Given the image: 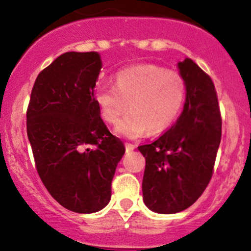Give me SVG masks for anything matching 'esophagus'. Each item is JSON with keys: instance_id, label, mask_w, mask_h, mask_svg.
<instances>
[{"instance_id": "esophagus-1", "label": "esophagus", "mask_w": 251, "mask_h": 251, "mask_svg": "<svg viewBox=\"0 0 251 251\" xmlns=\"http://www.w3.org/2000/svg\"><path fill=\"white\" fill-rule=\"evenodd\" d=\"M126 150H127V152H129V151H133L134 150V147H136V146L134 145H132V143H126Z\"/></svg>"}]
</instances>
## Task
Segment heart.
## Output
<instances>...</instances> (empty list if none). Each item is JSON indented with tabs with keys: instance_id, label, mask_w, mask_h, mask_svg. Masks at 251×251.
Segmentation results:
<instances>
[{
	"instance_id": "heart-1",
	"label": "heart",
	"mask_w": 251,
	"mask_h": 251,
	"mask_svg": "<svg viewBox=\"0 0 251 251\" xmlns=\"http://www.w3.org/2000/svg\"><path fill=\"white\" fill-rule=\"evenodd\" d=\"M187 95L186 79L176 72L157 65H141L117 73L114 86L97 90L99 114L108 124H117V133L139 138L146 132H165L178 118Z\"/></svg>"
}]
</instances>
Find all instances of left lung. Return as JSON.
<instances>
[{
    "instance_id": "1",
    "label": "left lung",
    "mask_w": 251,
    "mask_h": 251,
    "mask_svg": "<svg viewBox=\"0 0 251 251\" xmlns=\"http://www.w3.org/2000/svg\"><path fill=\"white\" fill-rule=\"evenodd\" d=\"M187 83L183 112L176 124L150 145L139 146L146 158L143 200L159 214H175L196 202L214 174L221 141L220 106L211 77L191 59L178 63Z\"/></svg>"
}]
</instances>
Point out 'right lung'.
Returning a JSON list of instances; mask_svg holds the SVG:
<instances>
[{"label":"right lung","instance_id":"1","mask_svg":"<svg viewBox=\"0 0 251 251\" xmlns=\"http://www.w3.org/2000/svg\"><path fill=\"white\" fill-rule=\"evenodd\" d=\"M100 69L94 51L60 55L37 75L26 112L40 178L60 205L79 214L108 205L126 152L101 121L94 98Z\"/></svg>","mask_w":251,"mask_h":251}]
</instances>
